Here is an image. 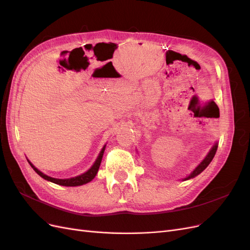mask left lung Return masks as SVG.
<instances>
[{"label": "left lung", "instance_id": "obj_1", "mask_svg": "<svg viewBox=\"0 0 250 250\" xmlns=\"http://www.w3.org/2000/svg\"><path fill=\"white\" fill-rule=\"evenodd\" d=\"M217 148H218V144H215V145L213 146V148H211V150L208 152V154L207 155V157L204 158V160L199 164L198 167L196 168V169L191 173V175H188V176L187 178H185V179H190V178H193V177H195V176H197L198 174H200L204 169H206V168L208 167V166L209 165V163L211 162V160H213V158H214V156H215V154H216Z\"/></svg>", "mask_w": 250, "mask_h": 250}]
</instances>
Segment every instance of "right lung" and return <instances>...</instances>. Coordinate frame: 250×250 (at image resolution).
Listing matches in <instances>:
<instances>
[{
    "mask_svg": "<svg viewBox=\"0 0 250 250\" xmlns=\"http://www.w3.org/2000/svg\"><path fill=\"white\" fill-rule=\"evenodd\" d=\"M104 150H105V146L103 147V149L101 150V152L99 154V156H98L97 161L95 162V164L93 165V167L90 168L87 172L81 174V175L79 176H76V177H72V178H67V179H57V178H53V177H50L48 175H46V174L42 173L39 169H36L34 166L30 163L29 161V164L31 167L33 168V170L39 174L40 176H42L43 179L46 180H49L51 181V183H54L56 185H59V186H65V187H77V186H82L84 184H87L89 183L90 180H93L96 176V174L98 172V170H99V167H100V164H101V161H102V157H103V153H104Z\"/></svg>",
    "mask_w": 250,
    "mask_h": 250,
    "instance_id": "1",
    "label": "right lung"
}]
</instances>
